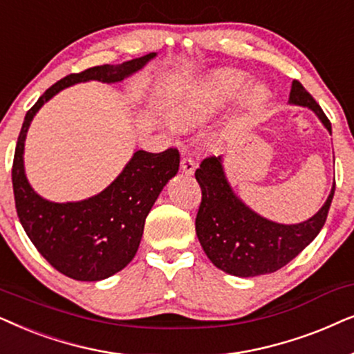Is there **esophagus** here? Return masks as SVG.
I'll return each instance as SVG.
<instances>
[{
  "instance_id": "obj_1",
  "label": "esophagus",
  "mask_w": 354,
  "mask_h": 354,
  "mask_svg": "<svg viewBox=\"0 0 354 354\" xmlns=\"http://www.w3.org/2000/svg\"><path fill=\"white\" fill-rule=\"evenodd\" d=\"M196 162L194 160H192L191 157H183L181 158V171L186 174V176H191V174H194V171H196Z\"/></svg>"
}]
</instances>
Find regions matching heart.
Segmentation results:
<instances>
[{"mask_svg":"<svg viewBox=\"0 0 354 354\" xmlns=\"http://www.w3.org/2000/svg\"><path fill=\"white\" fill-rule=\"evenodd\" d=\"M246 84V74L241 71L223 69L196 84L178 98L173 106V120L176 124H187L209 115L215 108L228 102ZM270 91L266 84L249 86L239 98V108L244 113H256L267 105Z\"/></svg>","mask_w":354,"mask_h":354,"instance_id":"obj_1","label":"heart"}]
</instances>
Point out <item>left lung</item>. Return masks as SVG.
<instances>
[{
  "label": "left lung",
  "mask_w": 354,
  "mask_h": 354,
  "mask_svg": "<svg viewBox=\"0 0 354 354\" xmlns=\"http://www.w3.org/2000/svg\"><path fill=\"white\" fill-rule=\"evenodd\" d=\"M288 103L313 110L332 134L328 118L298 81L293 82ZM196 180L202 189L196 216L201 246L216 268L243 279L277 272L293 261L322 230L335 192L333 181L330 194L317 214L301 223L283 225L259 215L234 194L226 180L223 157L202 160Z\"/></svg>",
  "instance_id": "1"
}]
</instances>
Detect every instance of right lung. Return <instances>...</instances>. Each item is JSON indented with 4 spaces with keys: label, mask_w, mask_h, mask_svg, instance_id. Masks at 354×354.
<instances>
[{
    "label": "right lung",
    "mask_w": 354,
    "mask_h": 354,
    "mask_svg": "<svg viewBox=\"0 0 354 354\" xmlns=\"http://www.w3.org/2000/svg\"><path fill=\"white\" fill-rule=\"evenodd\" d=\"M157 53L103 64L69 74L53 84L27 111L12 163V189L17 216L27 236L56 270L79 281L115 275L133 261L142 239L145 218L165 185L180 169V152L136 150L116 180L98 194L77 202H51L37 194L24 169V145L37 111L66 87L79 82L124 81Z\"/></svg>",
    "instance_id": "add662e5"
}]
</instances>
